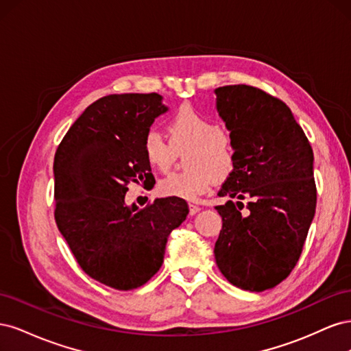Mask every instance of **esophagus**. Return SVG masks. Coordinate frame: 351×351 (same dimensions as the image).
Masks as SVG:
<instances>
[{
    "instance_id": "obj_1",
    "label": "esophagus",
    "mask_w": 351,
    "mask_h": 351,
    "mask_svg": "<svg viewBox=\"0 0 351 351\" xmlns=\"http://www.w3.org/2000/svg\"><path fill=\"white\" fill-rule=\"evenodd\" d=\"M189 210H190V215H195L200 210V208L197 205H189Z\"/></svg>"
}]
</instances>
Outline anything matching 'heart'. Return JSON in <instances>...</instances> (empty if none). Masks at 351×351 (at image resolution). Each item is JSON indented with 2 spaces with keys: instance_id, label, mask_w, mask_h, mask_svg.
I'll return each instance as SVG.
<instances>
[{
  "instance_id": "obj_1",
  "label": "heart",
  "mask_w": 351,
  "mask_h": 351,
  "mask_svg": "<svg viewBox=\"0 0 351 351\" xmlns=\"http://www.w3.org/2000/svg\"><path fill=\"white\" fill-rule=\"evenodd\" d=\"M169 143L189 146L184 155L186 169L169 174L158 184L161 196L196 200L206 193L212 182L226 178L234 167V143L227 132L192 107H182L167 123ZM143 155L154 169L167 173L174 152L162 136L149 132L143 139Z\"/></svg>"
}]
</instances>
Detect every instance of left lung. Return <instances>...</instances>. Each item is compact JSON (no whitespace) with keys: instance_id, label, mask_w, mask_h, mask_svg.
<instances>
[{"instance_id":"obj_1","label":"left lung","mask_w":351,"mask_h":351,"mask_svg":"<svg viewBox=\"0 0 351 351\" xmlns=\"http://www.w3.org/2000/svg\"><path fill=\"white\" fill-rule=\"evenodd\" d=\"M215 95L236 151L218 192L228 200L215 206L222 218L215 261L232 285L263 291L289 277L302 254L316 209L313 151L278 98L247 84Z\"/></svg>"}]
</instances>
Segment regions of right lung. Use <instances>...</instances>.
<instances>
[{
    "mask_svg": "<svg viewBox=\"0 0 351 351\" xmlns=\"http://www.w3.org/2000/svg\"><path fill=\"white\" fill-rule=\"evenodd\" d=\"M158 93L108 95L74 121L54 158V217L80 268L115 290H133L161 268L169 232L186 219L184 199L127 206L130 183L154 187L143 139L167 112Z\"/></svg>",
    "mask_w": 351,
    "mask_h": 351,
    "instance_id": "right-lung-1",
    "label": "right lung"
}]
</instances>
